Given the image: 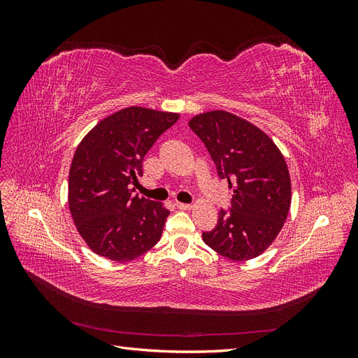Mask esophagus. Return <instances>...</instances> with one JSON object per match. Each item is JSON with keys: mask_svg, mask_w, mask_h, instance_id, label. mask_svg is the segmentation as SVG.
Masks as SVG:
<instances>
[{"mask_svg": "<svg viewBox=\"0 0 358 358\" xmlns=\"http://www.w3.org/2000/svg\"><path fill=\"white\" fill-rule=\"evenodd\" d=\"M176 208L180 209V210H189L192 209V204H187V203H179L176 201Z\"/></svg>", "mask_w": 358, "mask_h": 358, "instance_id": "esophagus-1", "label": "esophagus"}]
</instances>
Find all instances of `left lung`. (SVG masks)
Returning <instances> with one entry per match:
<instances>
[{"label":"left lung","mask_w":358,"mask_h":358,"mask_svg":"<svg viewBox=\"0 0 358 358\" xmlns=\"http://www.w3.org/2000/svg\"><path fill=\"white\" fill-rule=\"evenodd\" d=\"M188 125L233 191L231 210H220L215 229L203 233L204 243L233 262L262 255L282 230L291 206L282 152L263 129L230 112H204Z\"/></svg>","instance_id":"left-lung-1"}]
</instances>
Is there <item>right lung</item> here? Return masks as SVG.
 Masks as SVG:
<instances>
[{
    "label": "right lung",
    "mask_w": 358,
    "mask_h": 358,
    "mask_svg": "<svg viewBox=\"0 0 358 358\" xmlns=\"http://www.w3.org/2000/svg\"><path fill=\"white\" fill-rule=\"evenodd\" d=\"M179 113L131 106L101 119L76 149L69 176V208L92 252L131 262L161 239L170 210L133 196L142 162Z\"/></svg>",
    "instance_id": "right-lung-1"
}]
</instances>
